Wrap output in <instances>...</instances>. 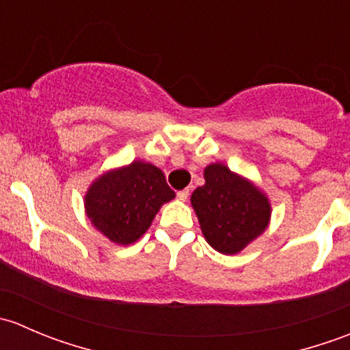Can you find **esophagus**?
Returning <instances> with one entry per match:
<instances>
[{
    "instance_id": "1",
    "label": "esophagus",
    "mask_w": 350,
    "mask_h": 350,
    "mask_svg": "<svg viewBox=\"0 0 350 350\" xmlns=\"http://www.w3.org/2000/svg\"><path fill=\"white\" fill-rule=\"evenodd\" d=\"M189 196V189H183V191H178V200L186 201Z\"/></svg>"
}]
</instances>
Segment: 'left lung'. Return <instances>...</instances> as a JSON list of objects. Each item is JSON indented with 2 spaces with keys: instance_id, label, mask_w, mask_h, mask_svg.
Here are the masks:
<instances>
[{
  "instance_id": "8db88e82",
  "label": "left lung",
  "mask_w": 350,
  "mask_h": 350,
  "mask_svg": "<svg viewBox=\"0 0 350 350\" xmlns=\"http://www.w3.org/2000/svg\"><path fill=\"white\" fill-rule=\"evenodd\" d=\"M203 174L204 185L191 195L201 232L218 252H241L269 225V200L254 183L220 162L206 165Z\"/></svg>"
}]
</instances>
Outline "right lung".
Instances as JSON below:
<instances>
[{
	"mask_svg": "<svg viewBox=\"0 0 350 350\" xmlns=\"http://www.w3.org/2000/svg\"><path fill=\"white\" fill-rule=\"evenodd\" d=\"M174 196L161 169L133 161L94 179L84 208L96 230L111 242L129 245L146 234L162 204Z\"/></svg>",
	"mask_w": 350,
	"mask_h": 350,
	"instance_id": "add662e5",
	"label": "right lung"
}]
</instances>
